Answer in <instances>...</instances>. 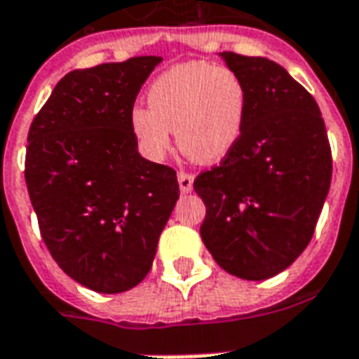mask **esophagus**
Masks as SVG:
<instances>
[{
    "instance_id": "esophagus-1",
    "label": "esophagus",
    "mask_w": 359,
    "mask_h": 359,
    "mask_svg": "<svg viewBox=\"0 0 359 359\" xmlns=\"http://www.w3.org/2000/svg\"><path fill=\"white\" fill-rule=\"evenodd\" d=\"M179 188L182 194H188L192 192L194 188V177L190 172H179Z\"/></svg>"
}]
</instances>
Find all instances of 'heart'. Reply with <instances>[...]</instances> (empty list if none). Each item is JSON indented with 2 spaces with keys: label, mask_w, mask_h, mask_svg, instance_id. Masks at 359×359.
I'll return each instance as SVG.
<instances>
[{
  "label": "heart",
  "mask_w": 359,
  "mask_h": 359,
  "mask_svg": "<svg viewBox=\"0 0 359 359\" xmlns=\"http://www.w3.org/2000/svg\"><path fill=\"white\" fill-rule=\"evenodd\" d=\"M148 106H135L129 126L142 152L161 159L177 144L198 163H219L240 142L249 95L238 74L209 62H184L165 70L148 89Z\"/></svg>",
  "instance_id": "heart-1"
}]
</instances>
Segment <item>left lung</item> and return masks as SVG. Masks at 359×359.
<instances>
[{"mask_svg": "<svg viewBox=\"0 0 359 359\" xmlns=\"http://www.w3.org/2000/svg\"><path fill=\"white\" fill-rule=\"evenodd\" d=\"M249 95L240 142L194 190L201 240L222 270L261 281L291 266L314 236L331 184V148L314 97L264 57L219 53Z\"/></svg>", "mask_w": 359, "mask_h": 359, "instance_id": "left-lung-1", "label": "left lung"}]
</instances>
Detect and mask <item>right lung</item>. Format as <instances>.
Instances as JSON below:
<instances>
[{"label":"right lung","instance_id":"add662e5","mask_svg":"<svg viewBox=\"0 0 359 359\" xmlns=\"http://www.w3.org/2000/svg\"><path fill=\"white\" fill-rule=\"evenodd\" d=\"M161 57L74 70L34 118L26 187L45 245L72 280L123 293L152 268L179 200L177 172L139 154L129 126Z\"/></svg>","mask_w":359,"mask_h":359}]
</instances>
